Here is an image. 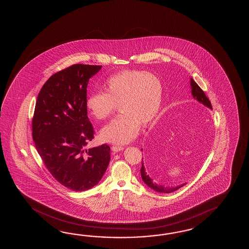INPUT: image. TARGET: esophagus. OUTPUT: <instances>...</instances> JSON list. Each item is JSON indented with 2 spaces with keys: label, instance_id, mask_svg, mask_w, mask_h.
Segmentation results:
<instances>
[{
  "label": "esophagus",
  "instance_id": "34e87169",
  "mask_svg": "<svg viewBox=\"0 0 249 249\" xmlns=\"http://www.w3.org/2000/svg\"><path fill=\"white\" fill-rule=\"evenodd\" d=\"M111 149L112 151H114V152H118V151L123 150L124 147H122V146H112Z\"/></svg>",
  "mask_w": 249,
  "mask_h": 249
}]
</instances>
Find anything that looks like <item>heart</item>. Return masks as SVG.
I'll list each match as a JSON object with an SVG mask.
<instances>
[{
    "instance_id": "heart-1",
    "label": "heart",
    "mask_w": 249,
    "mask_h": 249,
    "mask_svg": "<svg viewBox=\"0 0 249 249\" xmlns=\"http://www.w3.org/2000/svg\"><path fill=\"white\" fill-rule=\"evenodd\" d=\"M105 92L90 93L86 107L92 117L104 120L116 110L121 114L101 131L106 142L125 144L136 137L141 124L147 126L158 116L163 85L158 76L140 70H124L107 80Z\"/></svg>"
}]
</instances>
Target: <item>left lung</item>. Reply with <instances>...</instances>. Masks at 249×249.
Masks as SVG:
<instances>
[{
    "mask_svg": "<svg viewBox=\"0 0 249 249\" xmlns=\"http://www.w3.org/2000/svg\"><path fill=\"white\" fill-rule=\"evenodd\" d=\"M191 94L193 96V98L198 101L199 103L203 104L204 106L207 107L208 108L212 109L211 102L208 100V98H207L206 94H205V92L201 90V88H200L198 85H196V82L192 79V78H191ZM162 130V132H159V133L156 134L154 138H155V141L157 140V141L159 142V143H160L159 142H160L159 140H162V139H163V138L161 137V136H163V130ZM159 137L160 138V139H159ZM155 141L151 140V142H151V146H152V144L154 143H152V142H155ZM148 148H146V152L148 151ZM142 163V168H141L142 179L143 182H144L146 185L148 186V187H149L150 189H152L153 191L159 192V193H171V192H174V191L179 190L182 186H184L186 184V183H183V184L177 186V187H164L163 185H159L157 182H155L153 179L150 177V175L148 174V171L146 170V167H145V165H144L143 160Z\"/></svg>",
    "mask_w": 249,
    "mask_h": 249,
    "instance_id": "1",
    "label": "left lung"
}]
</instances>
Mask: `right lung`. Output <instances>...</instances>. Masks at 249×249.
Instances as JSON below:
<instances>
[{"label":"right lung","mask_w":249,"mask_h":249,"mask_svg":"<svg viewBox=\"0 0 249 249\" xmlns=\"http://www.w3.org/2000/svg\"><path fill=\"white\" fill-rule=\"evenodd\" d=\"M102 66L75 64L52 75L38 94L33 140L45 166L60 184L74 191L98 184L110 161L103 144L86 149L94 130L87 116V85Z\"/></svg>","instance_id":"right-lung-1"}]
</instances>
